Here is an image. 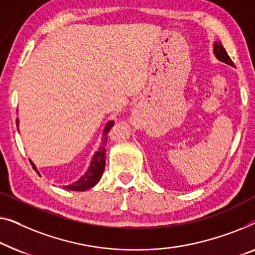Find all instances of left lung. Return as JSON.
Masks as SVG:
<instances>
[{
    "instance_id": "8db88e82",
    "label": "left lung",
    "mask_w": 255,
    "mask_h": 255,
    "mask_svg": "<svg viewBox=\"0 0 255 255\" xmlns=\"http://www.w3.org/2000/svg\"><path fill=\"white\" fill-rule=\"evenodd\" d=\"M214 54L218 60L221 61V62H224V63L229 64V66L234 67V62H232L230 56L228 55L227 51H225L223 46H222L221 41H215L214 42Z\"/></svg>"
}]
</instances>
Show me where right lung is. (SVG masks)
<instances>
[{
  "mask_svg": "<svg viewBox=\"0 0 255 255\" xmlns=\"http://www.w3.org/2000/svg\"><path fill=\"white\" fill-rule=\"evenodd\" d=\"M16 125L17 127H19V119L16 120ZM114 121L110 120L107 121V124L105 125V128L103 130V135H102V141H100L99 148L97 151L93 153L91 162L89 164V167L85 173L82 175V177L76 180L73 184L68 185V186H63L64 189H68V191H77V192H82V191H87V189L93 187V186L98 184V181L102 178L104 168H105V164H106V142H107V132L110 131V129L113 127ZM19 129V128H18ZM30 162L32 164V166L35 171L37 167H35L34 163L30 159Z\"/></svg>",
  "mask_w": 255,
  "mask_h": 255,
  "instance_id": "obj_1",
  "label": "right lung"
}]
</instances>
